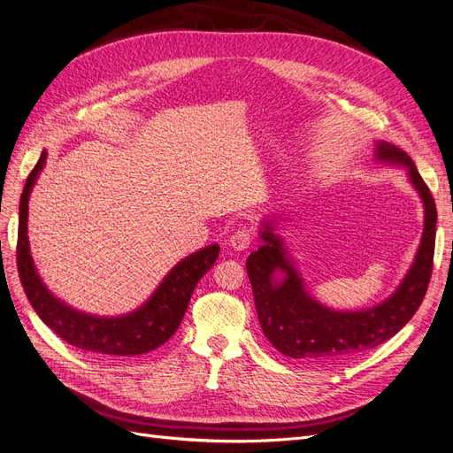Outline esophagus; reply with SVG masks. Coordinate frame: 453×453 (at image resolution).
Masks as SVG:
<instances>
[{
	"mask_svg": "<svg viewBox=\"0 0 453 453\" xmlns=\"http://www.w3.org/2000/svg\"><path fill=\"white\" fill-rule=\"evenodd\" d=\"M250 244H252V231L246 229V227L237 229L229 237V246L235 250V252H242V250H246Z\"/></svg>",
	"mask_w": 453,
	"mask_h": 453,
	"instance_id": "esophagus-1",
	"label": "esophagus"
}]
</instances>
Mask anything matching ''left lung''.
<instances>
[{
    "instance_id": "1",
    "label": "left lung",
    "mask_w": 453,
    "mask_h": 453,
    "mask_svg": "<svg viewBox=\"0 0 453 453\" xmlns=\"http://www.w3.org/2000/svg\"><path fill=\"white\" fill-rule=\"evenodd\" d=\"M375 162L403 167L424 203V231L411 269L395 291L365 310H332L315 300L283 246L274 218L261 222L263 244L248 256L259 325L276 350L303 362H338L373 349L403 328L426 296L434 254L437 207L411 157L388 142L375 143Z\"/></svg>"
}]
</instances>
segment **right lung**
Returning <instances> with one entry per match:
<instances>
[{
    "instance_id": "right-lung-1",
    "label": "right lung",
    "mask_w": 453,
    "mask_h": 453,
    "mask_svg": "<svg viewBox=\"0 0 453 453\" xmlns=\"http://www.w3.org/2000/svg\"><path fill=\"white\" fill-rule=\"evenodd\" d=\"M44 164L46 150H42L37 165L33 167L26 180L19 209L16 265H19L20 281L33 310L63 342L88 350V353L103 357H136L164 345L179 328L197 281L214 265L218 254H220V246H205L179 261L160 281L157 291L147 298V303L127 315L98 317L74 310L50 293L29 252L27 201Z\"/></svg>"
}]
</instances>
